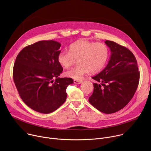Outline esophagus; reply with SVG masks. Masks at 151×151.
I'll use <instances>...</instances> for the list:
<instances>
[{
    "mask_svg": "<svg viewBox=\"0 0 151 151\" xmlns=\"http://www.w3.org/2000/svg\"><path fill=\"white\" fill-rule=\"evenodd\" d=\"M74 83H76V84H81L82 83V81H78V80H74L73 81Z\"/></svg>",
    "mask_w": 151,
    "mask_h": 151,
    "instance_id": "obj_1",
    "label": "esophagus"
}]
</instances>
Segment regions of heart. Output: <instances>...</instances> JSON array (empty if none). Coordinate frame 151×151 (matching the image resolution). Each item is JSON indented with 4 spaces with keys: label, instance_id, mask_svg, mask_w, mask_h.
Here are the masks:
<instances>
[{
    "label": "heart",
    "instance_id": "1",
    "mask_svg": "<svg viewBox=\"0 0 151 151\" xmlns=\"http://www.w3.org/2000/svg\"><path fill=\"white\" fill-rule=\"evenodd\" d=\"M108 57L109 50L104 44L79 40L70 45L69 51H61L57 60L61 66L68 69L78 59V66L64 72V75L81 80L90 72L95 73L101 70Z\"/></svg>",
    "mask_w": 151,
    "mask_h": 151
}]
</instances>
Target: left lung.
Wrapping results in <instances>:
<instances>
[{"label":"left lung","mask_w":151,"mask_h":151,"mask_svg":"<svg viewBox=\"0 0 151 151\" xmlns=\"http://www.w3.org/2000/svg\"><path fill=\"white\" fill-rule=\"evenodd\" d=\"M104 43L110 48V58L106 68L92 77L99 83H93L89 102L99 111L109 114L121 110L131 100L140 73L132 51L113 41L106 40Z\"/></svg>","instance_id":"1"}]
</instances>
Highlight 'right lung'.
<instances>
[{"label": "right lung", "instance_id": "add662e5", "mask_svg": "<svg viewBox=\"0 0 151 151\" xmlns=\"http://www.w3.org/2000/svg\"><path fill=\"white\" fill-rule=\"evenodd\" d=\"M61 44L41 40L29 45L17 55L13 79L23 101L42 114L55 111L66 100V88L72 78H59L63 68L58 62Z\"/></svg>", "mask_w": 151, "mask_h": 151}]
</instances>
